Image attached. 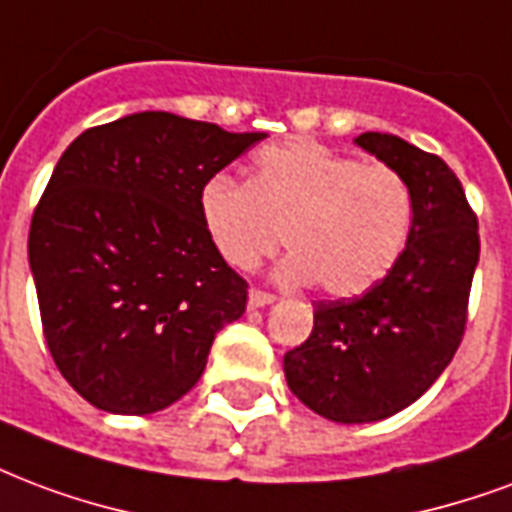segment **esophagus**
Here are the masks:
<instances>
[{"mask_svg": "<svg viewBox=\"0 0 512 512\" xmlns=\"http://www.w3.org/2000/svg\"><path fill=\"white\" fill-rule=\"evenodd\" d=\"M274 301H276L274 293H266V290H257V287H252V290H249V306H252V309H257V306L274 304Z\"/></svg>", "mask_w": 512, "mask_h": 512, "instance_id": "1", "label": "esophagus"}]
</instances>
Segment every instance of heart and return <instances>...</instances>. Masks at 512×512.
<instances>
[{"label":"heart","mask_w":512,"mask_h":512,"mask_svg":"<svg viewBox=\"0 0 512 512\" xmlns=\"http://www.w3.org/2000/svg\"><path fill=\"white\" fill-rule=\"evenodd\" d=\"M198 211L208 241L233 268H255L285 233L290 257L279 276L347 298L396 266L415 208L404 176L388 165L290 140L260 151L249 181L211 176L200 187Z\"/></svg>","instance_id":"b5f03b06"}]
</instances>
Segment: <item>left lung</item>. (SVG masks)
<instances>
[{
    "label": "left lung",
    "mask_w": 512,
    "mask_h": 512,
    "mask_svg": "<svg viewBox=\"0 0 512 512\" xmlns=\"http://www.w3.org/2000/svg\"><path fill=\"white\" fill-rule=\"evenodd\" d=\"M355 143L404 176L412 192L410 241L372 290L314 301V328L285 352L290 391L336 423L391 418L429 391L467 331L480 257L478 217L437 154L388 132Z\"/></svg>",
    "instance_id": "8db88e82"
}]
</instances>
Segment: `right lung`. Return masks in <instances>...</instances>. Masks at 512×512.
Here are the masks:
<instances>
[{
  "instance_id": "1",
  "label": "right lung",
  "mask_w": 512,
  "mask_h": 512,
  "mask_svg": "<svg viewBox=\"0 0 512 512\" xmlns=\"http://www.w3.org/2000/svg\"><path fill=\"white\" fill-rule=\"evenodd\" d=\"M266 132L143 111L81 132L29 227L45 344L97 410L149 415L200 380L244 276L200 225V187Z\"/></svg>"
}]
</instances>
